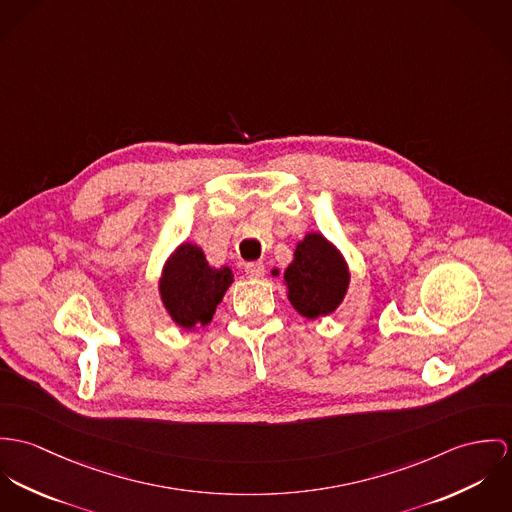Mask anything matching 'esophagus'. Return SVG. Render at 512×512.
I'll list each match as a JSON object with an SVG mask.
<instances>
[{"label": "esophagus", "mask_w": 512, "mask_h": 512, "mask_svg": "<svg viewBox=\"0 0 512 512\" xmlns=\"http://www.w3.org/2000/svg\"><path fill=\"white\" fill-rule=\"evenodd\" d=\"M245 275L249 279H263L265 277V265L263 263H247L245 265Z\"/></svg>", "instance_id": "esophagus-1"}]
</instances>
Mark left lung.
Segmentation results:
<instances>
[{
  "mask_svg": "<svg viewBox=\"0 0 512 512\" xmlns=\"http://www.w3.org/2000/svg\"><path fill=\"white\" fill-rule=\"evenodd\" d=\"M273 275L279 277L281 271L273 269ZM349 281L351 273L343 253L320 231H310L296 243L283 273L292 308L308 320L334 314L347 294Z\"/></svg>",
  "mask_w": 512,
  "mask_h": 512,
  "instance_id": "obj_1",
  "label": "left lung"
}]
</instances>
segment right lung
I'll return each instance as SVG.
<instances>
[{
	"label": "right lung",
	"mask_w": 512,
	"mask_h": 512,
	"mask_svg": "<svg viewBox=\"0 0 512 512\" xmlns=\"http://www.w3.org/2000/svg\"><path fill=\"white\" fill-rule=\"evenodd\" d=\"M233 283L228 265L212 267L202 247L184 241L167 257L161 277L159 296L172 322L184 330L208 326Z\"/></svg>",
	"instance_id": "add662e5"
}]
</instances>
